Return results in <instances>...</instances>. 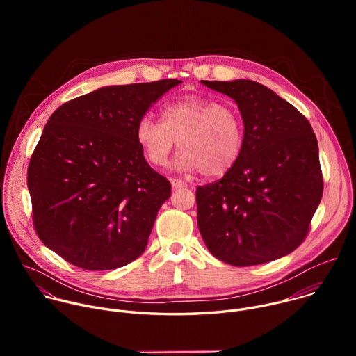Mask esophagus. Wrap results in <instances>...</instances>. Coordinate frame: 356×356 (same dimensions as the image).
I'll return each mask as SVG.
<instances>
[{
    "label": "esophagus",
    "mask_w": 356,
    "mask_h": 356,
    "mask_svg": "<svg viewBox=\"0 0 356 356\" xmlns=\"http://www.w3.org/2000/svg\"><path fill=\"white\" fill-rule=\"evenodd\" d=\"M170 183H172V187H173V188H181V187H186V186H187V184H186L183 180H180V179H172Z\"/></svg>",
    "instance_id": "1"
}]
</instances>
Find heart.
Instances as JSON below:
<instances>
[{"label": "heart", "instance_id": "heart-1", "mask_svg": "<svg viewBox=\"0 0 356 356\" xmlns=\"http://www.w3.org/2000/svg\"><path fill=\"white\" fill-rule=\"evenodd\" d=\"M180 147L173 168L200 170L216 177L229 172L243 149L239 114L207 97H186L163 107L162 120L145 115L136 125V140L154 166L168 162L175 145Z\"/></svg>", "mask_w": 356, "mask_h": 356}]
</instances>
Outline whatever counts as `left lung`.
<instances>
[{"label":"left lung","instance_id":"1","mask_svg":"<svg viewBox=\"0 0 356 356\" xmlns=\"http://www.w3.org/2000/svg\"><path fill=\"white\" fill-rule=\"evenodd\" d=\"M201 83L235 99L245 139L235 166L195 190L200 234L232 266L286 257L306 239L323 197L316 134L298 110L257 81Z\"/></svg>","mask_w":356,"mask_h":356}]
</instances>
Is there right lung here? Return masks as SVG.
I'll return each mask as SVG.
<instances>
[{"label": "right lung", "instance_id": "obj_1", "mask_svg": "<svg viewBox=\"0 0 356 356\" xmlns=\"http://www.w3.org/2000/svg\"><path fill=\"white\" fill-rule=\"evenodd\" d=\"M177 79L110 86L49 118L28 166L33 227L69 264L110 270L139 258L172 186L152 169L136 125Z\"/></svg>", "mask_w": 356, "mask_h": 356}]
</instances>
